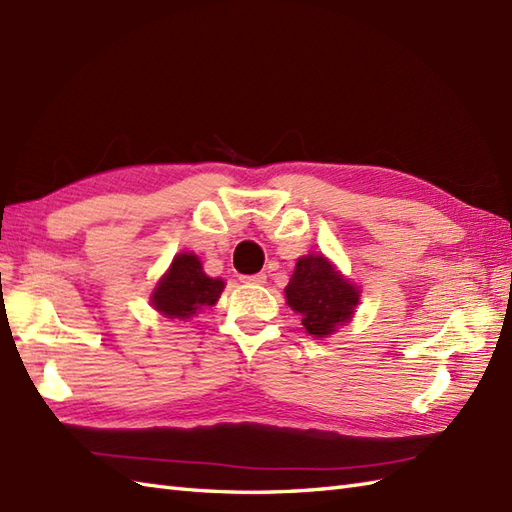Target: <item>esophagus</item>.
Wrapping results in <instances>:
<instances>
[{
	"mask_svg": "<svg viewBox=\"0 0 512 512\" xmlns=\"http://www.w3.org/2000/svg\"><path fill=\"white\" fill-rule=\"evenodd\" d=\"M241 282L245 284H265L267 273H254V276H241Z\"/></svg>",
	"mask_w": 512,
	"mask_h": 512,
	"instance_id": "obj_1",
	"label": "esophagus"
}]
</instances>
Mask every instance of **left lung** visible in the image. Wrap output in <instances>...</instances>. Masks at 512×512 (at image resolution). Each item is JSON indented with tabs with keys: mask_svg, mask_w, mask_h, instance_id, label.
<instances>
[{
	"mask_svg": "<svg viewBox=\"0 0 512 512\" xmlns=\"http://www.w3.org/2000/svg\"><path fill=\"white\" fill-rule=\"evenodd\" d=\"M284 293L286 304L302 315V326L315 339L345 326L360 302V291L323 254L299 258Z\"/></svg>",
	"mask_w": 512,
	"mask_h": 512,
	"instance_id": "1",
	"label": "left lung"
}]
</instances>
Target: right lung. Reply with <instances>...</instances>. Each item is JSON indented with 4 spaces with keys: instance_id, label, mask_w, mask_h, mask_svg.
I'll return each instance as SVG.
<instances>
[{
    "instance_id": "obj_1",
    "label": "right lung",
    "mask_w": 512,
    "mask_h": 512,
    "mask_svg": "<svg viewBox=\"0 0 512 512\" xmlns=\"http://www.w3.org/2000/svg\"><path fill=\"white\" fill-rule=\"evenodd\" d=\"M221 278H208L199 258L182 252L173 258L171 267L160 278L152 293V306L167 319H191L204 306H215L223 291Z\"/></svg>"
}]
</instances>
